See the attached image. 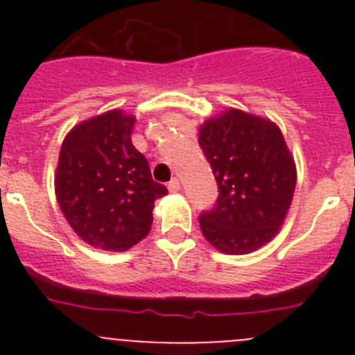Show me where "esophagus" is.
<instances>
[{"mask_svg": "<svg viewBox=\"0 0 355 355\" xmlns=\"http://www.w3.org/2000/svg\"><path fill=\"white\" fill-rule=\"evenodd\" d=\"M168 190H171V192H180V188H181V184H180V180H178V178H172L171 181H168Z\"/></svg>", "mask_w": 355, "mask_h": 355, "instance_id": "obj_1", "label": "esophagus"}]
</instances>
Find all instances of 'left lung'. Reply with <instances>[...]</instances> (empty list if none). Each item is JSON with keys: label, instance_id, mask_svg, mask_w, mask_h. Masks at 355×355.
I'll return each mask as SVG.
<instances>
[{"label": "left lung", "instance_id": "left-lung-1", "mask_svg": "<svg viewBox=\"0 0 355 355\" xmlns=\"http://www.w3.org/2000/svg\"><path fill=\"white\" fill-rule=\"evenodd\" d=\"M199 146L218 184L200 231L220 252L258 250L279 233L297 183L283 133L268 119L229 108L200 126Z\"/></svg>", "mask_w": 355, "mask_h": 355}]
</instances>
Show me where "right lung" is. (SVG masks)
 Returning a JSON list of instances; mask_svg holds the SVG:
<instances>
[{"label": "right lung", "instance_id": "add662e5", "mask_svg": "<svg viewBox=\"0 0 355 355\" xmlns=\"http://www.w3.org/2000/svg\"><path fill=\"white\" fill-rule=\"evenodd\" d=\"M135 117L112 110L72 128L55 175L56 200L89 245L128 250L147 236L155 200L167 188L131 142Z\"/></svg>", "mask_w": 355, "mask_h": 355}]
</instances>
